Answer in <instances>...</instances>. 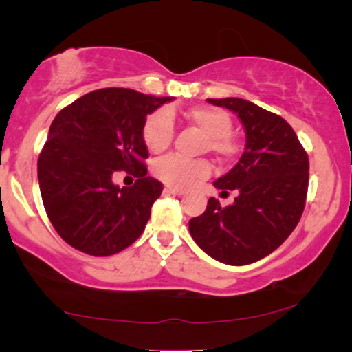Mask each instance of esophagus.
<instances>
[{
  "mask_svg": "<svg viewBox=\"0 0 352 352\" xmlns=\"http://www.w3.org/2000/svg\"><path fill=\"white\" fill-rule=\"evenodd\" d=\"M168 194H173V195H184L186 190L184 189H177V187H166L165 189Z\"/></svg>",
  "mask_w": 352,
  "mask_h": 352,
  "instance_id": "1",
  "label": "esophagus"
}]
</instances>
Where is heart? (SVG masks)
<instances>
[{"mask_svg":"<svg viewBox=\"0 0 352 352\" xmlns=\"http://www.w3.org/2000/svg\"><path fill=\"white\" fill-rule=\"evenodd\" d=\"M184 118L206 134L205 151L216 153L221 158H232L237 153V142L232 131V118L223 109L210 105H197L184 112ZM175 138V123L166 110L151 113L144 123L142 139L148 151L153 153L165 152ZM158 179L175 187H187L197 179H204L211 173V163L206 158H186L181 155H166L153 165Z\"/></svg>","mask_w":352,"mask_h":352,"instance_id":"obj_1","label":"heart"}]
</instances>
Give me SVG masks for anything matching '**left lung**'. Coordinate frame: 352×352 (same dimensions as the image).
<instances>
[{
	"label": "left lung",
	"instance_id": "left-lung-1",
	"mask_svg": "<svg viewBox=\"0 0 352 352\" xmlns=\"http://www.w3.org/2000/svg\"><path fill=\"white\" fill-rule=\"evenodd\" d=\"M208 102L237 113L247 144L237 165L214 181L223 192H237L234 204L221 206L211 197L205 213L189 221V230L211 258L245 266L280 247L300 223L309 158L296 133L278 115L239 98Z\"/></svg>",
	"mask_w": 352,
	"mask_h": 352
}]
</instances>
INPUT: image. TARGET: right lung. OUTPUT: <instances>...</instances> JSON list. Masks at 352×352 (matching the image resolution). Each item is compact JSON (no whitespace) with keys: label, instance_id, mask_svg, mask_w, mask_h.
I'll list each match as a JSON object with an SVG mask.
<instances>
[{"label":"right lung","instance_id":"add662e5","mask_svg":"<svg viewBox=\"0 0 352 352\" xmlns=\"http://www.w3.org/2000/svg\"><path fill=\"white\" fill-rule=\"evenodd\" d=\"M171 99L104 88L56 115L38 157V181L47 218L70 247L110 256L141 237L163 190L147 176L142 128L147 115ZM115 170L138 179L120 190L111 182Z\"/></svg>","mask_w":352,"mask_h":352}]
</instances>
